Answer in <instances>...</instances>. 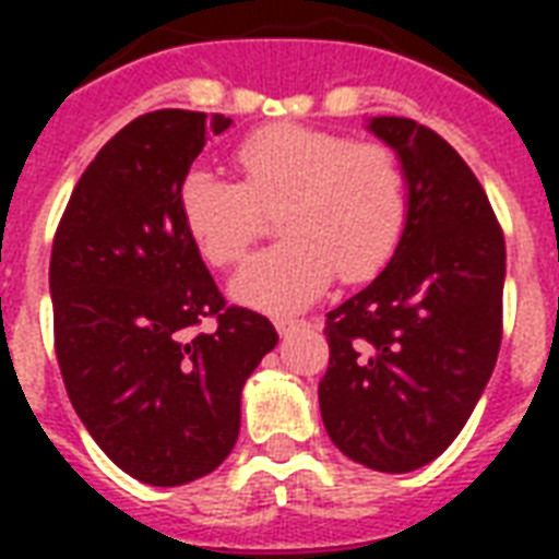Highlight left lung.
I'll use <instances>...</instances> for the list:
<instances>
[{"instance_id":"left-lung-1","label":"left lung","mask_w":559,"mask_h":559,"mask_svg":"<svg viewBox=\"0 0 559 559\" xmlns=\"http://www.w3.org/2000/svg\"><path fill=\"white\" fill-rule=\"evenodd\" d=\"M228 124L193 109L130 121L83 170L51 243L69 400L142 485H188L228 459L243 382L278 342L266 316L223 298L182 209L193 159Z\"/></svg>"}]
</instances>
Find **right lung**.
<instances>
[{"label":"right lung","instance_id":"right-lung-1","mask_svg":"<svg viewBox=\"0 0 559 559\" xmlns=\"http://www.w3.org/2000/svg\"><path fill=\"white\" fill-rule=\"evenodd\" d=\"M408 186L389 266L328 313L319 408L350 461L408 473L441 455L476 408L502 345L504 237L467 162L412 118H373Z\"/></svg>","mask_w":559,"mask_h":559}]
</instances>
